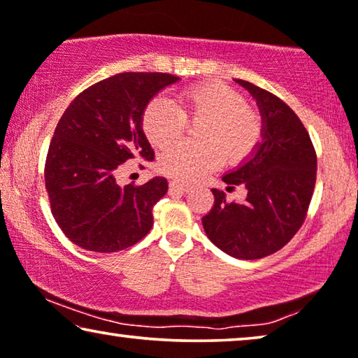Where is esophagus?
Masks as SVG:
<instances>
[{"label": "esophagus", "mask_w": 358, "mask_h": 358, "mask_svg": "<svg viewBox=\"0 0 358 358\" xmlns=\"http://www.w3.org/2000/svg\"><path fill=\"white\" fill-rule=\"evenodd\" d=\"M191 188L188 185H183V183H178V181H173V183H170V191L172 193H188Z\"/></svg>", "instance_id": "34e87169"}]
</instances>
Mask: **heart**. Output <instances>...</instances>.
Instances as JSON below:
<instances>
[{
  "label": "heart",
  "instance_id": "b5f03b06",
  "mask_svg": "<svg viewBox=\"0 0 358 358\" xmlns=\"http://www.w3.org/2000/svg\"><path fill=\"white\" fill-rule=\"evenodd\" d=\"M201 120L199 144L177 143L159 157L160 172L178 181H194L217 167L222 155L238 162L256 149L263 134L259 115L243 95L224 83H199L181 89L173 100L155 97L143 113V131L155 148L178 139L186 122Z\"/></svg>",
  "mask_w": 358,
  "mask_h": 358
}]
</instances>
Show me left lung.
<instances>
[{
	"label": "left lung",
	"instance_id": "obj_1",
	"mask_svg": "<svg viewBox=\"0 0 358 358\" xmlns=\"http://www.w3.org/2000/svg\"><path fill=\"white\" fill-rule=\"evenodd\" d=\"M236 83L256 99L263 117V143L222 178L229 188L248 189L243 203H227L213 189L214 206L203 217L206 235L236 259H259L279 251L305 222L316 183V152L294 110L278 95Z\"/></svg>",
	"mask_w": 358,
	"mask_h": 358
}]
</instances>
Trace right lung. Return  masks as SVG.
Returning a JSON list of instances; mask_svg holds the SVG:
<instances>
[{
	"mask_svg": "<svg viewBox=\"0 0 358 358\" xmlns=\"http://www.w3.org/2000/svg\"><path fill=\"white\" fill-rule=\"evenodd\" d=\"M178 79L120 73L90 85L64 110L48 148L45 188L55 220L74 245L115 253L152 229V209L167 193V180L122 188L115 173L127 160L154 159L143 113L159 90Z\"/></svg>",
	"mask_w": 358,
	"mask_h": 358,
	"instance_id": "add662e5",
	"label": "right lung"
}]
</instances>
